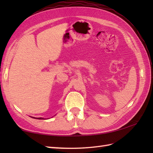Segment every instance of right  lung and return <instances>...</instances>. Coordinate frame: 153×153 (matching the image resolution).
<instances>
[{
    "instance_id": "1",
    "label": "right lung",
    "mask_w": 153,
    "mask_h": 153,
    "mask_svg": "<svg viewBox=\"0 0 153 153\" xmlns=\"http://www.w3.org/2000/svg\"><path fill=\"white\" fill-rule=\"evenodd\" d=\"M30 117H31V116H30ZM31 118H35V119H39V120H45L43 118H35V117H31Z\"/></svg>"
}]
</instances>
